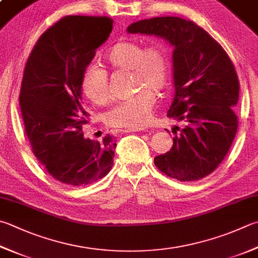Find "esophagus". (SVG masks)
<instances>
[{"instance_id":"1","label":"esophagus","mask_w":258,"mask_h":258,"mask_svg":"<svg viewBox=\"0 0 258 258\" xmlns=\"http://www.w3.org/2000/svg\"><path fill=\"white\" fill-rule=\"evenodd\" d=\"M144 130H145L144 128H125L121 131L124 134H128V133H139V131H144Z\"/></svg>"}]
</instances>
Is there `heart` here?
Listing matches in <instances>:
<instances>
[{
	"mask_svg": "<svg viewBox=\"0 0 258 258\" xmlns=\"http://www.w3.org/2000/svg\"><path fill=\"white\" fill-rule=\"evenodd\" d=\"M104 62L113 71H130L131 89L137 90L106 112V122L115 128L142 127L156 102L154 92L160 93L168 84L171 61L167 48L160 41L144 46L139 39H125L105 51ZM80 84L82 93L92 103L102 105L110 100L108 72L100 65L86 66Z\"/></svg>",
	"mask_w": 258,
	"mask_h": 258,
	"instance_id": "obj_1",
	"label": "heart"
}]
</instances>
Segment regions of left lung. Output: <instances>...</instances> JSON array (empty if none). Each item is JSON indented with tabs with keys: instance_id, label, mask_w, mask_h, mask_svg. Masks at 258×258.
<instances>
[{
	"instance_id": "obj_1",
	"label": "left lung",
	"mask_w": 258,
	"mask_h": 258,
	"mask_svg": "<svg viewBox=\"0 0 258 258\" xmlns=\"http://www.w3.org/2000/svg\"><path fill=\"white\" fill-rule=\"evenodd\" d=\"M127 30L163 37L174 46L175 98L167 116L182 121L184 128L172 149L155 157V165L182 182L208 176L225 159L237 133L239 80L234 64L220 43L192 20L157 17Z\"/></svg>"
}]
</instances>
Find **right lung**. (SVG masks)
Segmentation results:
<instances>
[{
	"label": "right lung",
	"instance_id": "right-lung-1",
	"mask_svg": "<svg viewBox=\"0 0 258 258\" xmlns=\"http://www.w3.org/2000/svg\"><path fill=\"white\" fill-rule=\"evenodd\" d=\"M112 24L109 17H62L38 39L23 71L19 103L31 150L53 178L69 185L98 181L113 165L115 137L84 138L90 113L80 84Z\"/></svg>",
	"mask_w": 258,
	"mask_h": 258
}]
</instances>
